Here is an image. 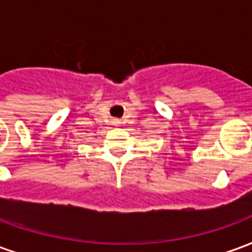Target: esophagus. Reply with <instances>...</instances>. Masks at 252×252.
<instances>
[{
    "label": "esophagus",
    "instance_id": "34e87169",
    "mask_svg": "<svg viewBox=\"0 0 252 252\" xmlns=\"http://www.w3.org/2000/svg\"><path fill=\"white\" fill-rule=\"evenodd\" d=\"M113 124H115V126H119V124H120V121L117 120V119H115V120H113Z\"/></svg>",
    "mask_w": 252,
    "mask_h": 252
}]
</instances>
